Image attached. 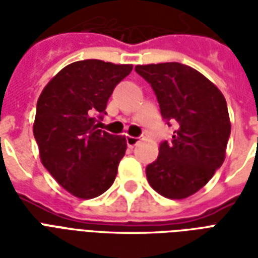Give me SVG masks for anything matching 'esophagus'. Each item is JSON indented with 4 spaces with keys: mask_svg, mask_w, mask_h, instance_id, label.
Instances as JSON below:
<instances>
[{
    "mask_svg": "<svg viewBox=\"0 0 258 258\" xmlns=\"http://www.w3.org/2000/svg\"><path fill=\"white\" fill-rule=\"evenodd\" d=\"M125 141H127V145L130 146V148H133V146H135L140 141H138V138L137 137H130V135H127L125 137Z\"/></svg>",
    "mask_w": 258,
    "mask_h": 258,
    "instance_id": "obj_1",
    "label": "esophagus"
}]
</instances>
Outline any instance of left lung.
I'll list each match as a JSON object with an SVG mask.
<instances>
[{
    "label": "left lung",
    "instance_id": "obj_1",
    "mask_svg": "<svg viewBox=\"0 0 258 258\" xmlns=\"http://www.w3.org/2000/svg\"><path fill=\"white\" fill-rule=\"evenodd\" d=\"M151 84L168 125L159 156L146 167L148 182L168 199H184L203 188L225 159L231 123L221 91L194 68L178 62L135 66Z\"/></svg>",
    "mask_w": 258,
    "mask_h": 258
}]
</instances>
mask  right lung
I'll return each mask as SVG.
<instances>
[{"label": "right lung", "mask_w": 258, "mask_h": 258, "mask_svg": "<svg viewBox=\"0 0 258 258\" xmlns=\"http://www.w3.org/2000/svg\"><path fill=\"white\" fill-rule=\"evenodd\" d=\"M131 70V64L79 60L62 69L38 98L33 133L42 164L80 199L96 198L114 182L125 138L98 130L96 121Z\"/></svg>", "instance_id": "obj_1"}]
</instances>
